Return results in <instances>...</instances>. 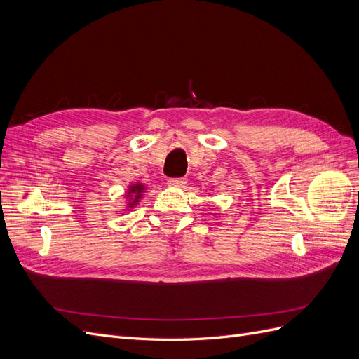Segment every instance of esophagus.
Returning <instances> with one entry per match:
<instances>
[{
    "instance_id": "1",
    "label": "esophagus",
    "mask_w": 359,
    "mask_h": 359,
    "mask_svg": "<svg viewBox=\"0 0 359 359\" xmlns=\"http://www.w3.org/2000/svg\"><path fill=\"white\" fill-rule=\"evenodd\" d=\"M168 184L172 187H182L187 184V178H169Z\"/></svg>"
}]
</instances>
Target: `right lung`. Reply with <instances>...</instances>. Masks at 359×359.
<instances>
[{"instance_id": "right-lung-1", "label": "right lung", "mask_w": 359, "mask_h": 359, "mask_svg": "<svg viewBox=\"0 0 359 359\" xmlns=\"http://www.w3.org/2000/svg\"><path fill=\"white\" fill-rule=\"evenodd\" d=\"M145 190V187L144 186H140V184H136V186H132L130 187V191H128V198H132V194H133V203H130V205H135L136 202H137V199L140 198V194H142V191Z\"/></svg>"}]
</instances>
